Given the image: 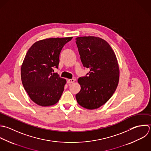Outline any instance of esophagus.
Returning <instances> with one entry per match:
<instances>
[{
    "mask_svg": "<svg viewBox=\"0 0 151 151\" xmlns=\"http://www.w3.org/2000/svg\"><path fill=\"white\" fill-rule=\"evenodd\" d=\"M75 81V79H68L67 81V83H73Z\"/></svg>",
    "mask_w": 151,
    "mask_h": 151,
    "instance_id": "esophagus-1",
    "label": "esophagus"
}]
</instances>
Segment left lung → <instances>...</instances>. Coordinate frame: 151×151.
<instances>
[{"label": "left lung", "mask_w": 151, "mask_h": 151, "mask_svg": "<svg viewBox=\"0 0 151 151\" xmlns=\"http://www.w3.org/2000/svg\"><path fill=\"white\" fill-rule=\"evenodd\" d=\"M76 43L85 68L89 75L79 78L80 92L76 95L78 103L88 109H95L112 97L119 80V67L115 53L104 39L95 36H82Z\"/></svg>", "instance_id": "8db88e82"}]
</instances>
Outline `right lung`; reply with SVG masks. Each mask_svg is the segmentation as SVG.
<instances>
[{
    "label": "right lung",
    "instance_id": "right-lung-1",
    "mask_svg": "<svg viewBox=\"0 0 151 151\" xmlns=\"http://www.w3.org/2000/svg\"><path fill=\"white\" fill-rule=\"evenodd\" d=\"M72 39L40 40L26 53L20 69L22 82L30 99L37 105L49 106L60 99L66 81L53 73V68H58L60 51Z\"/></svg>",
    "mask_w": 151,
    "mask_h": 151
}]
</instances>
